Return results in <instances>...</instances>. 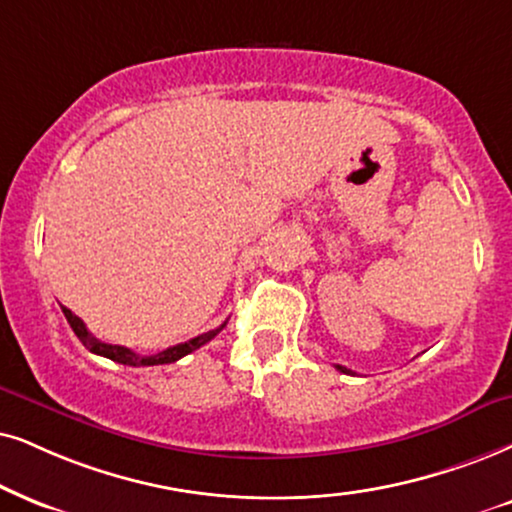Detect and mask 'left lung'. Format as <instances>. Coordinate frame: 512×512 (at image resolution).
Listing matches in <instances>:
<instances>
[{
    "mask_svg": "<svg viewBox=\"0 0 512 512\" xmlns=\"http://www.w3.org/2000/svg\"><path fill=\"white\" fill-rule=\"evenodd\" d=\"M335 368H338V371H342V373H352V371H349V368H345V366H340V364H338V366H335Z\"/></svg>",
    "mask_w": 512,
    "mask_h": 512,
    "instance_id": "8db88e82",
    "label": "left lung"
}]
</instances>
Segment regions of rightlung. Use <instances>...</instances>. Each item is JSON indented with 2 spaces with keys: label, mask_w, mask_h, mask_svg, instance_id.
Listing matches in <instances>:
<instances>
[{
  "label": "right lung",
  "mask_w": 512,
  "mask_h": 512,
  "mask_svg": "<svg viewBox=\"0 0 512 512\" xmlns=\"http://www.w3.org/2000/svg\"><path fill=\"white\" fill-rule=\"evenodd\" d=\"M63 314H66V319L70 323V328H73L77 338H80V342L84 347L89 349V352L99 354V357H106L111 361H118V364H125V366H160V364H174V361H179L181 357H186V354H191L193 349L203 347L205 342H210L215 335L222 331V328L226 326V321L222 323V326L215 328V331H208L203 335H198V338H191L186 342H179V345L174 347H167L163 349V352L158 354H151V357H144V354H137L132 352L129 347H122V345H108V342H101L96 335H92L87 331V326H84V321L80 319V316H75L73 312H70L68 307H61Z\"/></svg>",
  "instance_id": "right-lung-1"
}]
</instances>
